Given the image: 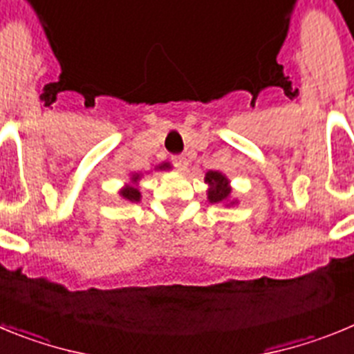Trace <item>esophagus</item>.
Returning <instances> with one entry per match:
<instances>
[{
    "label": "esophagus",
    "instance_id": "obj_1",
    "mask_svg": "<svg viewBox=\"0 0 354 354\" xmlns=\"http://www.w3.org/2000/svg\"><path fill=\"white\" fill-rule=\"evenodd\" d=\"M173 164L178 171H185L187 169V165H189V162H187V157H185V155H178V157H173Z\"/></svg>",
    "mask_w": 354,
    "mask_h": 354
}]
</instances>
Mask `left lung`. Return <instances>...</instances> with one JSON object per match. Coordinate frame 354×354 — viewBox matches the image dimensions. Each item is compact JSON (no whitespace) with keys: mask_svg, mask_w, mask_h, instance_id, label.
<instances>
[{"mask_svg":"<svg viewBox=\"0 0 354 354\" xmlns=\"http://www.w3.org/2000/svg\"><path fill=\"white\" fill-rule=\"evenodd\" d=\"M205 183L208 185L206 196H208V201L212 205H238V201L232 197L231 180L224 173H221V171H208L205 174Z\"/></svg>","mask_w":354,"mask_h":354,"instance_id":"1","label":"left lung"}]
</instances>
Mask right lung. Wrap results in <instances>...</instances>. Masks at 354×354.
Listing matches in <instances>:
<instances>
[{"mask_svg": "<svg viewBox=\"0 0 354 354\" xmlns=\"http://www.w3.org/2000/svg\"><path fill=\"white\" fill-rule=\"evenodd\" d=\"M173 169V165L169 164V162H162V164H158L157 167H155V171H169ZM142 174L141 173H130L129 176V181H127L125 185H123L122 189L118 190V194H120V197H122L123 201H129V203H139L141 201V189H139V181H141Z\"/></svg>", "mask_w": 354, "mask_h": 354, "instance_id": "add662e5", "label": "right lung"}]
</instances>
